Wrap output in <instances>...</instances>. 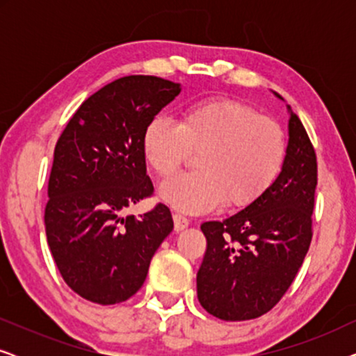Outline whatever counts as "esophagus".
Wrapping results in <instances>:
<instances>
[{"instance_id":"34e87169","label":"esophagus","mask_w":356,"mask_h":356,"mask_svg":"<svg viewBox=\"0 0 356 356\" xmlns=\"http://www.w3.org/2000/svg\"><path fill=\"white\" fill-rule=\"evenodd\" d=\"M173 222H175V230L177 232H181L189 225V218L181 216V213L178 212L173 213Z\"/></svg>"}]
</instances>
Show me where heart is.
Masks as SVG:
<instances>
[{
  "label": "heart",
  "mask_w": 356,
  "mask_h": 356,
  "mask_svg": "<svg viewBox=\"0 0 356 356\" xmlns=\"http://www.w3.org/2000/svg\"><path fill=\"white\" fill-rule=\"evenodd\" d=\"M143 155L152 172L168 178L197 152V170L160 188L165 202L183 212H207L223 199L246 207L272 186L286 157L279 121L233 99H204L183 110L179 123L159 115L143 131Z\"/></svg>",
  "instance_id": "heart-1"
}]
</instances>
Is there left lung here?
<instances>
[{"label": "left lung", "instance_id": "obj_1", "mask_svg": "<svg viewBox=\"0 0 356 356\" xmlns=\"http://www.w3.org/2000/svg\"><path fill=\"white\" fill-rule=\"evenodd\" d=\"M289 113L286 157L272 186L235 216L201 225L207 248L197 300L218 319L248 321L270 311L309 250L318 162L303 123L290 106Z\"/></svg>", "mask_w": 356, "mask_h": 356}]
</instances>
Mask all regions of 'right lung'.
Instances as JSON below:
<instances>
[{"label":"right lung","instance_id":"1","mask_svg":"<svg viewBox=\"0 0 356 356\" xmlns=\"http://www.w3.org/2000/svg\"><path fill=\"white\" fill-rule=\"evenodd\" d=\"M179 92L181 86L162 77H120L90 95L58 139L48 179L47 241L67 286L92 303L131 298L173 230L165 204L139 217L124 212L154 194L143 131Z\"/></svg>","mask_w":356,"mask_h":356}]
</instances>
